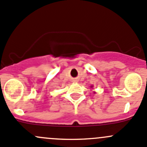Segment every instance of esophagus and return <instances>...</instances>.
Here are the masks:
<instances>
[{"instance_id":"esophagus-1","label":"esophagus","mask_w":147,"mask_h":147,"mask_svg":"<svg viewBox=\"0 0 147 147\" xmlns=\"http://www.w3.org/2000/svg\"><path fill=\"white\" fill-rule=\"evenodd\" d=\"M74 82H76V80H74Z\"/></svg>"}]
</instances>
